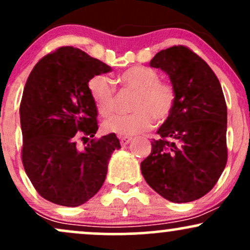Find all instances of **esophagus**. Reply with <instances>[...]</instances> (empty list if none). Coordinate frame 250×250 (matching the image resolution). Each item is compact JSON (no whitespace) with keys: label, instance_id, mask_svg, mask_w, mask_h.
Listing matches in <instances>:
<instances>
[{"label":"esophagus","instance_id":"34e87169","mask_svg":"<svg viewBox=\"0 0 250 250\" xmlns=\"http://www.w3.org/2000/svg\"><path fill=\"white\" fill-rule=\"evenodd\" d=\"M130 141H131V137H128V136H121V137H120V142H121L122 146H127Z\"/></svg>","mask_w":250,"mask_h":250}]
</instances>
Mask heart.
I'll return each mask as SVG.
<instances>
[{
    "label": "heart",
    "instance_id": "heart-1",
    "mask_svg": "<svg viewBox=\"0 0 250 250\" xmlns=\"http://www.w3.org/2000/svg\"><path fill=\"white\" fill-rule=\"evenodd\" d=\"M125 88L136 91L128 115H115L105 120L103 130L120 136H131L145 133L154 125V121L163 122L173 113L176 102V90L171 83L161 81L160 74L148 67H131L119 76ZM88 89L97 110L109 116L116 109V90L107 75L99 74L91 77Z\"/></svg>",
    "mask_w": 250,
    "mask_h": 250
}]
</instances>
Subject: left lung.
<instances>
[{
    "label": "left lung",
    "mask_w": 250,
    "mask_h": 250,
    "mask_svg": "<svg viewBox=\"0 0 250 250\" xmlns=\"http://www.w3.org/2000/svg\"><path fill=\"white\" fill-rule=\"evenodd\" d=\"M176 90L171 115L141 162L146 182L166 200L191 202L213 189L227 163V104L211 68L185 45L153 57Z\"/></svg>",
    "instance_id": "obj_1"
}]
</instances>
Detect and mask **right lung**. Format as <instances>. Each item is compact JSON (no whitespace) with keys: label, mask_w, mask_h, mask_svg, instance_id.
<instances>
[{"label":"right lung","mask_w":250,"mask_h":250,"mask_svg":"<svg viewBox=\"0 0 250 250\" xmlns=\"http://www.w3.org/2000/svg\"><path fill=\"white\" fill-rule=\"evenodd\" d=\"M111 68L74 47H61L42 57L25 82L21 105L22 162L43 199L77 207L102 187L108 162L121 148L115 134L95 136L97 108L88 82Z\"/></svg>","instance_id":"right-lung-1"}]
</instances>
